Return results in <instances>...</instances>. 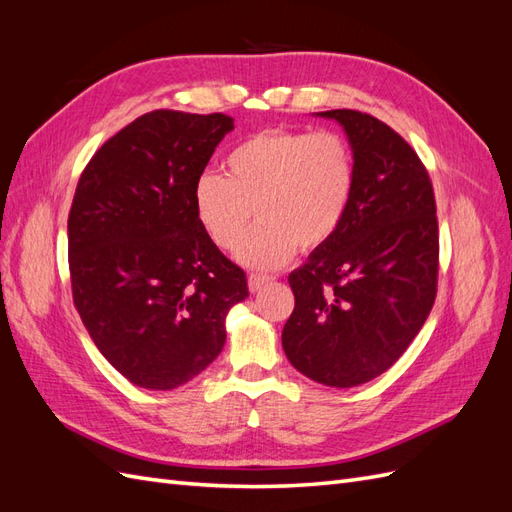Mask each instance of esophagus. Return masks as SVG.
<instances>
[{
  "mask_svg": "<svg viewBox=\"0 0 512 512\" xmlns=\"http://www.w3.org/2000/svg\"><path fill=\"white\" fill-rule=\"evenodd\" d=\"M275 277L273 275H262V273H252L250 275V290L258 292L260 288H265L267 284H273Z\"/></svg>",
  "mask_w": 512,
  "mask_h": 512,
  "instance_id": "34e87169",
  "label": "esophagus"
}]
</instances>
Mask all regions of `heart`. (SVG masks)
Listing matches in <instances>:
<instances>
[{"instance_id":"1","label":"heart","mask_w":512,"mask_h":512,"mask_svg":"<svg viewBox=\"0 0 512 512\" xmlns=\"http://www.w3.org/2000/svg\"><path fill=\"white\" fill-rule=\"evenodd\" d=\"M359 181L348 138L320 130H269L232 147L224 175H200L192 190L194 215L224 252L241 247L245 265L273 269L303 250L327 245L344 226Z\"/></svg>"}]
</instances>
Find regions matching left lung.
Here are the masks:
<instances>
[{"label": "left lung", "mask_w": 512, "mask_h": 512, "mask_svg": "<svg viewBox=\"0 0 512 512\" xmlns=\"http://www.w3.org/2000/svg\"><path fill=\"white\" fill-rule=\"evenodd\" d=\"M342 123L359 168L337 235L288 275V361L320 384L348 389L384 374L425 324L438 294L436 196L416 151L384 121L350 108Z\"/></svg>", "instance_id": "1"}]
</instances>
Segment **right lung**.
Masks as SVG:
<instances>
[{
    "label": "right lung",
    "instance_id": "add662e5",
    "mask_svg": "<svg viewBox=\"0 0 512 512\" xmlns=\"http://www.w3.org/2000/svg\"><path fill=\"white\" fill-rule=\"evenodd\" d=\"M224 113H145L94 153L68 215L74 307L121 376L170 391L213 363L247 277L200 228L192 190Z\"/></svg>",
    "mask_w": 512,
    "mask_h": 512
}]
</instances>
